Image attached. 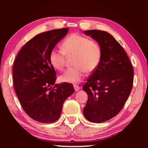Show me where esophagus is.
Returning <instances> with one entry per match:
<instances>
[{
    "mask_svg": "<svg viewBox=\"0 0 148 148\" xmlns=\"http://www.w3.org/2000/svg\"><path fill=\"white\" fill-rule=\"evenodd\" d=\"M74 90H75V91H76V92H77V91H78L80 89V87L79 86H77V85H74Z\"/></svg>",
    "mask_w": 148,
    "mask_h": 148,
    "instance_id": "1",
    "label": "esophagus"
}]
</instances>
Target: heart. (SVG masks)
<instances>
[{
    "mask_svg": "<svg viewBox=\"0 0 148 148\" xmlns=\"http://www.w3.org/2000/svg\"><path fill=\"white\" fill-rule=\"evenodd\" d=\"M62 49H53L49 60L52 67L58 71L64 69L66 56H74V67L69 68L60 76L62 82L77 83L83 79L85 72H91L98 67L102 57V48L95 40L77 34L68 36L62 44Z\"/></svg>",
    "mask_w": 148,
    "mask_h": 148,
    "instance_id": "heart-1",
    "label": "heart"
}]
</instances>
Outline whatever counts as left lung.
Instances as JSON below:
<instances>
[{
    "label": "left lung",
    "instance_id": "obj_1",
    "mask_svg": "<svg viewBox=\"0 0 148 148\" xmlns=\"http://www.w3.org/2000/svg\"><path fill=\"white\" fill-rule=\"evenodd\" d=\"M84 34L102 48L100 64L83 86L88 97L84 117L99 123L114 117L123 108L132 89L134 72L123 48L111 34L99 30Z\"/></svg>",
    "mask_w": 148,
    "mask_h": 148
}]
</instances>
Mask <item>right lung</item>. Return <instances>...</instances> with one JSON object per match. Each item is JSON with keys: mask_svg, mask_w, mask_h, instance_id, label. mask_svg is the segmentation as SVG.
<instances>
[{"mask_svg": "<svg viewBox=\"0 0 148 148\" xmlns=\"http://www.w3.org/2000/svg\"><path fill=\"white\" fill-rule=\"evenodd\" d=\"M68 30L63 28L37 34L22 47L14 62V88L22 108L42 123L57 120L65 99L74 92L71 83L55 84L56 72L49 60L50 52Z\"/></svg>", "mask_w": 148, "mask_h": 148, "instance_id": "1", "label": "right lung"}]
</instances>
